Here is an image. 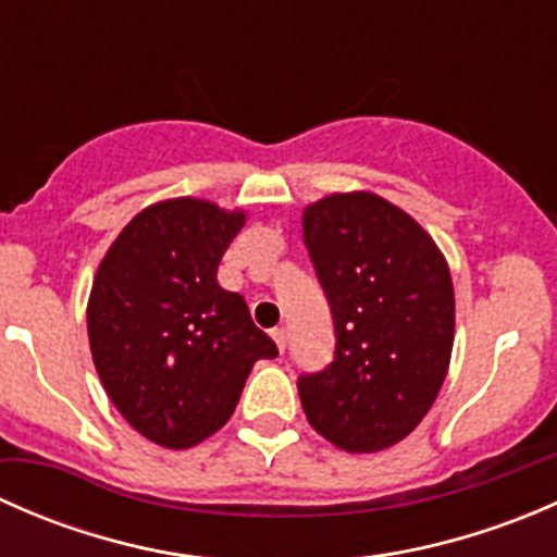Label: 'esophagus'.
<instances>
[{
	"label": "esophagus",
	"mask_w": 557,
	"mask_h": 557,
	"mask_svg": "<svg viewBox=\"0 0 557 557\" xmlns=\"http://www.w3.org/2000/svg\"><path fill=\"white\" fill-rule=\"evenodd\" d=\"M272 339H274V345H277V350L283 352L285 347H288V331H285V329H274L272 331Z\"/></svg>",
	"instance_id": "34e87169"
}]
</instances>
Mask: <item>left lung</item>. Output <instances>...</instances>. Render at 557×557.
I'll return each mask as SVG.
<instances>
[{
    "instance_id": "left-lung-1",
    "label": "left lung",
    "mask_w": 557,
    "mask_h": 557,
    "mask_svg": "<svg viewBox=\"0 0 557 557\" xmlns=\"http://www.w3.org/2000/svg\"><path fill=\"white\" fill-rule=\"evenodd\" d=\"M301 232L336 331L334 361L299 377L307 420L347 453L398 445L434 407L450 369L447 258L412 215L372 190L312 201Z\"/></svg>"
}]
</instances>
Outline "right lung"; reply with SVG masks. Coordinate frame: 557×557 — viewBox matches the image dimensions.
<instances>
[{"instance_id": "add662e5", "label": "right lung", "mask_w": 557, "mask_h": 557, "mask_svg": "<svg viewBox=\"0 0 557 557\" xmlns=\"http://www.w3.org/2000/svg\"><path fill=\"white\" fill-rule=\"evenodd\" d=\"M245 210L180 196L145 207L107 247L88 296V342L107 396L134 431L188 450L226 425L247 374L277 345L218 263Z\"/></svg>"}]
</instances>
